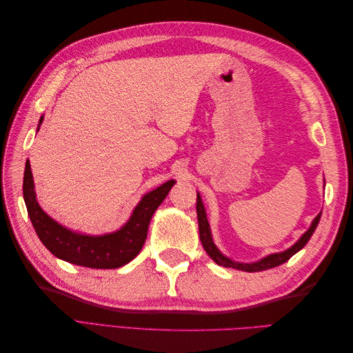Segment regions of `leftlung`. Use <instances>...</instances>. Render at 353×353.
I'll return each mask as SVG.
<instances>
[{
    "instance_id": "obj_1",
    "label": "left lung",
    "mask_w": 353,
    "mask_h": 353,
    "mask_svg": "<svg viewBox=\"0 0 353 353\" xmlns=\"http://www.w3.org/2000/svg\"><path fill=\"white\" fill-rule=\"evenodd\" d=\"M196 210H197V221H199V234H200V240L203 248H205L206 253L210 256L212 261L223 266V268H234V270H239V271H245V272H258V271H265V270H270V268H275V266H279L284 262H287L288 259L292 258L293 254H296L299 250H302L305 248V244L309 241V239L312 237V234L318 225L319 218H321V212L318 213V215L314 218L311 227H309L303 234L302 237L299 239L292 248L285 249L284 252H279V253H271L268 256H265V258L256 261V262H237L228 256L223 254L218 248L215 241H213L212 237V231H210V225H209V221L206 216V210H205V205H203L201 197L197 193V205H196Z\"/></svg>"
}]
</instances>
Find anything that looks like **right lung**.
Listing matches in <instances>:
<instances>
[{
  "mask_svg": "<svg viewBox=\"0 0 353 353\" xmlns=\"http://www.w3.org/2000/svg\"><path fill=\"white\" fill-rule=\"evenodd\" d=\"M42 121L44 116L39 117L37 131H39ZM175 183V179H169L157 188L148 191L138 201L126 223L119 230L101 236L73 231L42 210L37 200L29 160H26L25 165L23 199L37 236L56 258L87 268L114 270L131 262L141 252L154 212L162 205Z\"/></svg>",
  "mask_w": 353,
  "mask_h": 353,
  "instance_id": "right-lung-1",
  "label": "right lung"
}]
</instances>
